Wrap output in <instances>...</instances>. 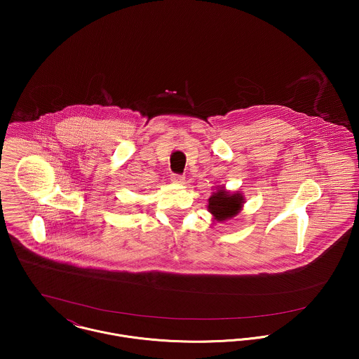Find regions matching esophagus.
Listing matches in <instances>:
<instances>
[{
	"instance_id": "1",
	"label": "esophagus",
	"mask_w": 359,
	"mask_h": 359,
	"mask_svg": "<svg viewBox=\"0 0 359 359\" xmlns=\"http://www.w3.org/2000/svg\"><path fill=\"white\" fill-rule=\"evenodd\" d=\"M171 181H172L174 184H184V182H185V177H184V175L174 174V175L171 177Z\"/></svg>"
}]
</instances>
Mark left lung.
Masks as SVG:
<instances>
[{"label": "left lung", "instance_id": "left-lung-1", "mask_svg": "<svg viewBox=\"0 0 359 359\" xmlns=\"http://www.w3.org/2000/svg\"><path fill=\"white\" fill-rule=\"evenodd\" d=\"M245 205V196L236 191L229 192L225 187H218L208 199L207 210L217 222H225L236 217Z\"/></svg>", "mask_w": 359, "mask_h": 359}]
</instances>
